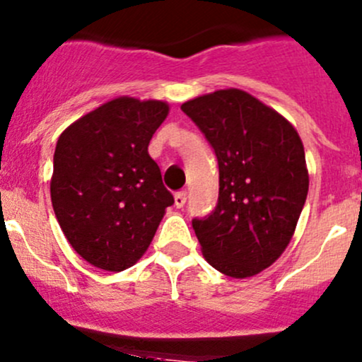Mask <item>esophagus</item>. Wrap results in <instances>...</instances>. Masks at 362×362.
Returning <instances> with one entry per match:
<instances>
[{"mask_svg": "<svg viewBox=\"0 0 362 362\" xmlns=\"http://www.w3.org/2000/svg\"><path fill=\"white\" fill-rule=\"evenodd\" d=\"M185 201H187V192L185 190H180V192L175 194V206L177 208H184Z\"/></svg>", "mask_w": 362, "mask_h": 362, "instance_id": "esophagus-1", "label": "esophagus"}]
</instances>
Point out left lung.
I'll return each instance as SVG.
<instances>
[{"label":"left lung","mask_w":362,"mask_h":362,"mask_svg":"<svg viewBox=\"0 0 362 362\" xmlns=\"http://www.w3.org/2000/svg\"><path fill=\"white\" fill-rule=\"evenodd\" d=\"M216 154L220 194L194 218L202 256L232 278L257 275L291 242L309 189L304 146L292 123L240 89L184 103Z\"/></svg>","instance_id":"left-lung-1"}]
</instances>
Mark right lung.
Instances as JSON below:
<instances>
[{"instance_id": "add662e5", "label": "right lung", "mask_w": 362, "mask_h": 362, "mask_svg": "<svg viewBox=\"0 0 362 362\" xmlns=\"http://www.w3.org/2000/svg\"><path fill=\"white\" fill-rule=\"evenodd\" d=\"M156 99L122 96L74 122L57 142L51 202L66 240L106 272L137 263L173 196L148 146L168 115Z\"/></svg>"}]
</instances>
